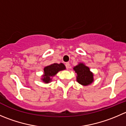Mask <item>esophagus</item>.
<instances>
[{
	"label": "esophagus",
	"instance_id": "1",
	"mask_svg": "<svg viewBox=\"0 0 126 126\" xmlns=\"http://www.w3.org/2000/svg\"><path fill=\"white\" fill-rule=\"evenodd\" d=\"M65 66H66V69H69V68H70V64H69V63H66Z\"/></svg>",
	"mask_w": 126,
	"mask_h": 126
}]
</instances>
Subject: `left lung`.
<instances>
[{
  "instance_id": "left-lung-1",
  "label": "left lung",
  "mask_w": 126,
  "mask_h": 126,
  "mask_svg": "<svg viewBox=\"0 0 126 126\" xmlns=\"http://www.w3.org/2000/svg\"><path fill=\"white\" fill-rule=\"evenodd\" d=\"M73 70L76 73V80L79 84L87 86L94 82V73L84 63H79L73 68Z\"/></svg>"
}]
</instances>
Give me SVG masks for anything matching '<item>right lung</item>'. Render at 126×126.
Listing matches in <instances>:
<instances>
[{
    "label": "right lung",
    "instance_id": "obj_1",
    "mask_svg": "<svg viewBox=\"0 0 126 126\" xmlns=\"http://www.w3.org/2000/svg\"><path fill=\"white\" fill-rule=\"evenodd\" d=\"M66 69V67L63 63H53L46 66L44 68V74L41 76V79L43 82L48 84L52 82V78L54 77L60 71Z\"/></svg>",
    "mask_w": 126,
    "mask_h": 126
}]
</instances>
